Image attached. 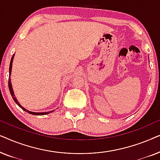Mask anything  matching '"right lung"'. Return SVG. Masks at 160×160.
I'll return each mask as SVG.
<instances>
[{
    "label": "right lung",
    "instance_id": "obj_1",
    "mask_svg": "<svg viewBox=\"0 0 160 160\" xmlns=\"http://www.w3.org/2000/svg\"><path fill=\"white\" fill-rule=\"evenodd\" d=\"M14 55L12 56V59H11V62H10V65H9V78H8V89H9V91H10V93L11 95H12L13 99H14V102H16V103L18 105V106L20 107V108L24 110L25 111H27L28 113H30V114H32V115H45V114H49L51 112H52L53 111H48V112H43V113H37V112H32V111H28L27 109H25V108H23L22 106H21L20 104L19 103V102L17 101V100L16 99V98L14 97V92H13V89H12V83H11V78H10V75H11V72H12V62H13V59H14Z\"/></svg>",
    "mask_w": 160,
    "mask_h": 160
}]
</instances>
